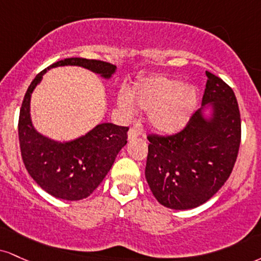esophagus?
<instances>
[{"instance_id":"34e87169","label":"esophagus","mask_w":261,"mask_h":261,"mask_svg":"<svg viewBox=\"0 0 261 261\" xmlns=\"http://www.w3.org/2000/svg\"><path fill=\"white\" fill-rule=\"evenodd\" d=\"M140 135H141V130L139 127H131L130 130H128V139L130 140L136 139V137H139Z\"/></svg>"}]
</instances>
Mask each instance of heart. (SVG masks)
<instances>
[{"instance_id":"b5f03b06","label":"heart","mask_w":261,"mask_h":261,"mask_svg":"<svg viewBox=\"0 0 261 261\" xmlns=\"http://www.w3.org/2000/svg\"><path fill=\"white\" fill-rule=\"evenodd\" d=\"M119 106L126 113L135 107L149 113V121L156 130L172 134L181 130L196 108L197 93L193 87L165 76H153L134 85L130 96H119Z\"/></svg>"}]
</instances>
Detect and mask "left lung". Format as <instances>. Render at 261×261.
Listing matches in <instances>:
<instances>
[{"label":"left lung","mask_w":261,"mask_h":261,"mask_svg":"<svg viewBox=\"0 0 261 261\" xmlns=\"http://www.w3.org/2000/svg\"><path fill=\"white\" fill-rule=\"evenodd\" d=\"M202 106L213 103V118L194 112L176 134L148 135L146 178L156 200L170 209L205 203L230 177L241 143V114L232 89L205 71Z\"/></svg>","instance_id":"8db88e82"}]
</instances>
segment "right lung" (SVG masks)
<instances>
[{"label": "right lung", "mask_w": 261, "mask_h": 261, "mask_svg": "<svg viewBox=\"0 0 261 261\" xmlns=\"http://www.w3.org/2000/svg\"><path fill=\"white\" fill-rule=\"evenodd\" d=\"M79 65L109 77L115 65L99 59L65 58L48 68ZM47 69L36 75L25 93L18 121L23 163L30 176L47 193L64 200H80L98 187L119 150L127 142V126L105 122L80 139L59 143L40 135L30 119V97Z\"/></svg>", "instance_id": "right-lung-1"}]
</instances>
